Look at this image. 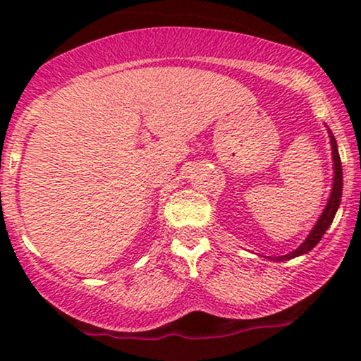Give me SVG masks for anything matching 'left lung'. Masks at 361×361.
<instances>
[{
    "instance_id": "1",
    "label": "left lung",
    "mask_w": 361,
    "mask_h": 361,
    "mask_svg": "<svg viewBox=\"0 0 361 361\" xmlns=\"http://www.w3.org/2000/svg\"><path fill=\"white\" fill-rule=\"evenodd\" d=\"M327 132H329L331 149H333L334 176H333V188H331V195H329V198H327V204L324 207V210H322L321 217L317 219L316 226L312 227V231H310L307 238H305V241L302 243L300 246L297 247V250L288 252V255L275 256V258H271V256H267L268 259H271V261H287V259L297 258V256H302V255H305V252H309L310 250H312V247H316V244L319 241H321L322 235H324L326 231L329 229L331 222H333L334 215H336V212H338L339 204H341V195H343V169H341V159H339L336 139H334L333 132H331L329 128H327Z\"/></svg>"
}]
</instances>
